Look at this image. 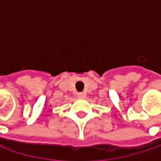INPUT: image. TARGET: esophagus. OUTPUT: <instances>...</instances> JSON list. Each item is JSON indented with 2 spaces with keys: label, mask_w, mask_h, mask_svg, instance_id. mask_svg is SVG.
<instances>
[{
  "label": "esophagus",
  "mask_w": 161,
  "mask_h": 161,
  "mask_svg": "<svg viewBox=\"0 0 161 161\" xmlns=\"http://www.w3.org/2000/svg\"><path fill=\"white\" fill-rule=\"evenodd\" d=\"M77 96H78V98L84 99V98H86V93H84V92H79V93H77Z\"/></svg>",
  "instance_id": "1"
}]
</instances>
